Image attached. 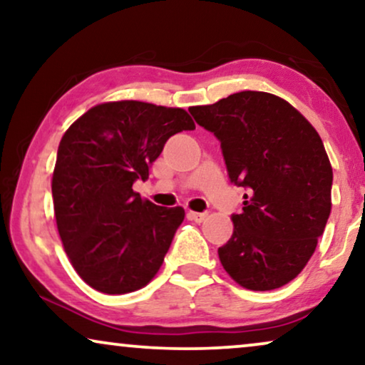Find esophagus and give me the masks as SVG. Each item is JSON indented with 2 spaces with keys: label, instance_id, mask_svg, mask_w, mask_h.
Returning a JSON list of instances; mask_svg holds the SVG:
<instances>
[{
  "label": "esophagus",
  "instance_id": "obj_1",
  "mask_svg": "<svg viewBox=\"0 0 365 365\" xmlns=\"http://www.w3.org/2000/svg\"><path fill=\"white\" fill-rule=\"evenodd\" d=\"M187 217L191 219V221H194V222H204V221H206V217H207V212H192V211H189L187 212Z\"/></svg>",
  "mask_w": 365,
  "mask_h": 365
}]
</instances>
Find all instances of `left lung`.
Masks as SVG:
<instances>
[{
    "instance_id": "left-lung-1",
    "label": "left lung",
    "mask_w": 365,
    "mask_h": 365,
    "mask_svg": "<svg viewBox=\"0 0 365 365\" xmlns=\"http://www.w3.org/2000/svg\"><path fill=\"white\" fill-rule=\"evenodd\" d=\"M219 139L231 182L246 187L219 259L239 286L272 291L291 282L316 251L331 214L332 168L312 124L286 99L241 91L189 108Z\"/></svg>"
}]
</instances>
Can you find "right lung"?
<instances>
[{
	"label": "right lung",
	"mask_w": 365,
	"mask_h": 365,
	"mask_svg": "<svg viewBox=\"0 0 365 365\" xmlns=\"http://www.w3.org/2000/svg\"><path fill=\"white\" fill-rule=\"evenodd\" d=\"M196 129L181 108L103 103L76 119L58 148L53 202L74 271L104 294L146 286L163 266L184 209L156 206L133 191L164 144Z\"/></svg>",
	"instance_id": "right-lung-1"
}]
</instances>
